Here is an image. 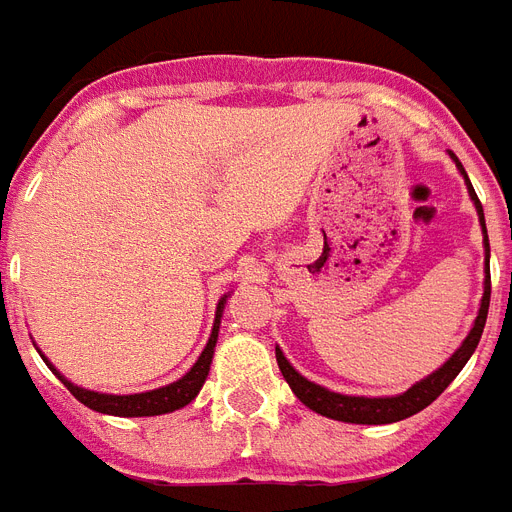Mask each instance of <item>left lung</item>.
Returning <instances> with one entry per match:
<instances>
[{
	"label": "left lung",
	"instance_id": "1",
	"mask_svg": "<svg viewBox=\"0 0 512 512\" xmlns=\"http://www.w3.org/2000/svg\"><path fill=\"white\" fill-rule=\"evenodd\" d=\"M452 155V153H449ZM455 158V155H452ZM457 169L465 177V185H468L470 200L476 203L478 211V222H481V232H484V248H486V280H484V296H481V309H478V317L470 327L468 338L460 343V349L452 354V357L444 362L436 372H431L428 378L418 380L415 386L407 388L404 394L396 396H346V394H335V391H327V388L317 386L309 378H304L296 367L290 365L285 354L280 349H275L277 354V365H280L282 378L288 380V386L293 388V394L301 399V402L314 410L317 415H325V418L343 420V423H362V425H383V423H396V420H404L415 415V412L425 410L428 404L441 396V391L457 378V372L463 370L465 362L470 359V354L476 351L478 341H481V333H484L486 325V314H489V296H492V280H489V237H486V222H484V208L478 203L476 190L470 185L468 174H465L463 163L457 161Z\"/></svg>",
	"mask_w": 512,
	"mask_h": 512
}]
</instances>
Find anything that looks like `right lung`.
I'll list each match as a JSON object with an SVG mask.
<instances>
[{"mask_svg": "<svg viewBox=\"0 0 512 512\" xmlns=\"http://www.w3.org/2000/svg\"><path fill=\"white\" fill-rule=\"evenodd\" d=\"M224 304H227V296L219 298V304H216V320L214 327H211V338H208L206 349L198 357V362L190 367V370L182 375L179 380L169 383V386L163 388H153V391H145V394H100V391H89V388L73 386L71 380L63 378L55 367L49 365V359H42L49 365V370L55 372L57 378L63 380V386L71 391L81 404H87L89 410L102 412V415H118V418H150V415H166V412L182 410L185 404H190L198 391L203 388L208 378V370H211V359H214V349H216V338H219V325H222V312Z\"/></svg>", "mask_w": 512, "mask_h": 512, "instance_id": "right-lung-1", "label": "right lung"}]
</instances>
